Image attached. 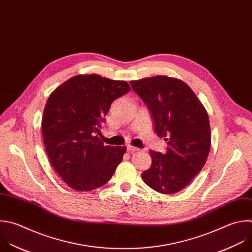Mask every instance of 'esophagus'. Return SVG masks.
I'll return each instance as SVG.
<instances>
[{"label":"esophagus","instance_id":"1","mask_svg":"<svg viewBox=\"0 0 252 252\" xmlns=\"http://www.w3.org/2000/svg\"><path fill=\"white\" fill-rule=\"evenodd\" d=\"M127 150L129 151V152H135V151H138L139 150V148H137V147H134V146H131V145H127Z\"/></svg>","mask_w":252,"mask_h":252}]
</instances>
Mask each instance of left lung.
Wrapping results in <instances>:
<instances>
[{
	"label": "left lung",
	"mask_w": 252,
	"mask_h": 252,
	"mask_svg": "<svg viewBox=\"0 0 252 252\" xmlns=\"http://www.w3.org/2000/svg\"><path fill=\"white\" fill-rule=\"evenodd\" d=\"M130 85L150 111L155 132L168 144L165 154L149 151L152 164L141 177L158 193L175 194L191 183L208 158L211 128L207 111L179 79L154 76L130 81Z\"/></svg>",
	"instance_id": "left-lung-1"
}]
</instances>
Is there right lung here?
Wrapping results in <instances>:
<instances>
[{
    "label": "right lung",
    "mask_w": 252,
    "mask_h": 252,
    "mask_svg": "<svg viewBox=\"0 0 252 252\" xmlns=\"http://www.w3.org/2000/svg\"><path fill=\"white\" fill-rule=\"evenodd\" d=\"M126 81L97 74L77 75L49 96L42 117V136L49 161L68 186L86 192L105 185L126 151L96 135L112 103L126 94Z\"/></svg>",
    "instance_id": "1"
}]
</instances>
